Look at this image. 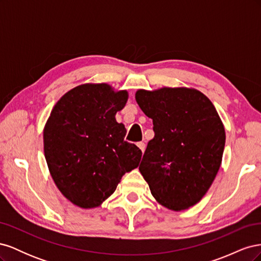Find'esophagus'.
<instances>
[{"mask_svg":"<svg viewBox=\"0 0 261 261\" xmlns=\"http://www.w3.org/2000/svg\"><path fill=\"white\" fill-rule=\"evenodd\" d=\"M137 146H138V148L141 150V151H145V149H146V145L143 143V141H139V143H137Z\"/></svg>","mask_w":261,"mask_h":261,"instance_id":"34e87169","label":"esophagus"}]
</instances>
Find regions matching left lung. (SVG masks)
Returning a JSON list of instances; mask_svg holds the SVG:
<instances>
[{
	"label": "left lung",
	"mask_w": 261,
	"mask_h": 261,
	"mask_svg": "<svg viewBox=\"0 0 261 261\" xmlns=\"http://www.w3.org/2000/svg\"><path fill=\"white\" fill-rule=\"evenodd\" d=\"M136 101L153 122L139 171L156 201L180 211L208 192L222 162L225 130L212 102L185 88L139 89Z\"/></svg>",
	"instance_id": "1"
}]
</instances>
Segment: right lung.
<instances>
[{"mask_svg": "<svg viewBox=\"0 0 261 261\" xmlns=\"http://www.w3.org/2000/svg\"><path fill=\"white\" fill-rule=\"evenodd\" d=\"M128 99L108 84H85L54 106L43 130L44 156L60 192L76 206L98 207L126 172L139 165L141 150L124 140L115 114Z\"/></svg>", "mask_w": 261, "mask_h": 261, "instance_id": "right-lung-1", "label": "right lung"}]
</instances>
